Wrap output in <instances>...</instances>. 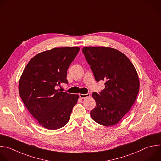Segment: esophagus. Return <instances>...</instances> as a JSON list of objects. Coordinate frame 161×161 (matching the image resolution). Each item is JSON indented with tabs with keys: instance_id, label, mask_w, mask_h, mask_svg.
Instances as JSON below:
<instances>
[{
	"instance_id": "1",
	"label": "esophagus",
	"mask_w": 161,
	"mask_h": 161,
	"mask_svg": "<svg viewBox=\"0 0 161 161\" xmlns=\"http://www.w3.org/2000/svg\"><path fill=\"white\" fill-rule=\"evenodd\" d=\"M79 96L81 99H85L87 97H89L90 96V93H87L86 94H80Z\"/></svg>"
}]
</instances>
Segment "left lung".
<instances>
[{
	"mask_svg": "<svg viewBox=\"0 0 161 161\" xmlns=\"http://www.w3.org/2000/svg\"><path fill=\"white\" fill-rule=\"evenodd\" d=\"M82 52L96 80L105 81V88L92 97L96 106L90 115L106 127L117 124L130 109L140 89L136 69L120 51L108 47H85Z\"/></svg>",
	"mask_w": 161,
	"mask_h": 161,
	"instance_id": "8db88e82",
	"label": "left lung"
}]
</instances>
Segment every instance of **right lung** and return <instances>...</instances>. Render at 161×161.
<instances>
[{
    "label": "right lung",
    "mask_w": 161,
    "mask_h": 161,
    "mask_svg": "<svg viewBox=\"0 0 161 161\" xmlns=\"http://www.w3.org/2000/svg\"><path fill=\"white\" fill-rule=\"evenodd\" d=\"M80 51L78 47L55 48L34 56L19 81V94L27 109L43 127L55 130L69 120L78 95L59 91L68 83L67 71Z\"/></svg>",
    "instance_id": "1"
}]
</instances>
